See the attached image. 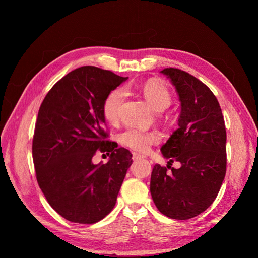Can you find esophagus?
Returning <instances> with one entry per match:
<instances>
[{
  "mask_svg": "<svg viewBox=\"0 0 258 258\" xmlns=\"http://www.w3.org/2000/svg\"><path fill=\"white\" fill-rule=\"evenodd\" d=\"M141 158H144V156H143V155H141V154H139V153H136V152H134V153H133V160H134V161L141 160Z\"/></svg>",
  "mask_w": 258,
  "mask_h": 258,
  "instance_id": "obj_1",
  "label": "esophagus"
}]
</instances>
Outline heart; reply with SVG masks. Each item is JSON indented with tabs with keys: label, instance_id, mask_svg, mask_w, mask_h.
<instances>
[{
	"label": "heart",
	"instance_id": "obj_1",
	"mask_svg": "<svg viewBox=\"0 0 258 258\" xmlns=\"http://www.w3.org/2000/svg\"><path fill=\"white\" fill-rule=\"evenodd\" d=\"M128 89H131L130 86L126 87V90ZM134 89L142 94L147 104L155 112H163L171 105L172 96L168 90L156 81H149L143 84H138ZM124 98L125 93L123 89H115L106 96L103 104V114L108 123L114 124L118 119ZM119 142L130 149L144 153L149 151L152 145L160 142V134L154 131L128 127L119 134Z\"/></svg>",
	"mask_w": 258,
	"mask_h": 258
}]
</instances>
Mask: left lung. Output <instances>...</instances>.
<instances>
[{
    "mask_svg": "<svg viewBox=\"0 0 258 258\" xmlns=\"http://www.w3.org/2000/svg\"><path fill=\"white\" fill-rule=\"evenodd\" d=\"M161 73L176 89L180 113L178 128L161 147L167 167L154 166L150 189L158 211L183 221L207 210L220 191L226 173V130L220 103L204 83L178 69ZM173 161L181 167L171 168Z\"/></svg>",
    "mask_w": 258,
    "mask_h": 258,
    "instance_id": "left-lung-1",
    "label": "left lung"
}]
</instances>
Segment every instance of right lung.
Masks as SVG:
<instances>
[{"mask_svg":"<svg viewBox=\"0 0 258 258\" xmlns=\"http://www.w3.org/2000/svg\"><path fill=\"white\" fill-rule=\"evenodd\" d=\"M127 80L111 71L82 67L59 80L38 109L32 154L36 179L53 210L65 220L94 224L111 213L132 154L107 141L106 96ZM98 149L110 155L93 164Z\"/></svg>","mask_w":258,"mask_h":258,"instance_id":"add662e5","label":"right lung"}]
</instances>
